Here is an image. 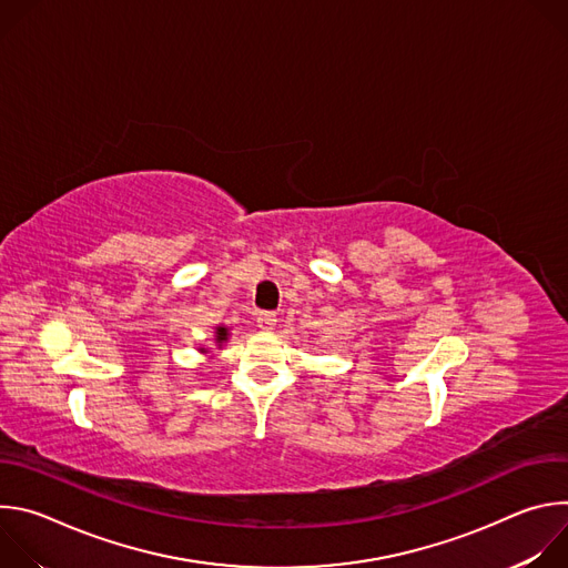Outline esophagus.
Segmentation results:
<instances>
[{
  "mask_svg": "<svg viewBox=\"0 0 568 568\" xmlns=\"http://www.w3.org/2000/svg\"><path fill=\"white\" fill-rule=\"evenodd\" d=\"M256 321H258V328H261V331L270 333V331H274V326H276V314H274V312H261V314L256 316Z\"/></svg>",
  "mask_w": 568,
  "mask_h": 568,
  "instance_id": "34e87169",
  "label": "esophagus"
}]
</instances>
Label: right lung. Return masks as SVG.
<instances>
[{
	"label": "right lung",
	"mask_w": 568,
	"mask_h": 568,
	"mask_svg": "<svg viewBox=\"0 0 568 568\" xmlns=\"http://www.w3.org/2000/svg\"><path fill=\"white\" fill-rule=\"evenodd\" d=\"M226 337H229V328L217 326V328H215V344H217V346H222V344L226 342ZM202 353H204V348H202Z\"/></svg>",
	"instance_id": "1"
}]
</instances>
